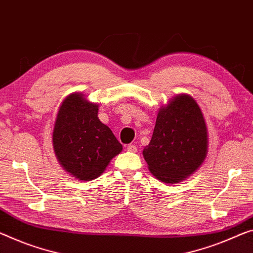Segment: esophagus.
<instances>
[{"instance_id": "obj_1", "label": "esophagus", "mask_w": 253, "mask_h": 253, "mask_svg": "<svg viewBox=\"0 0 253 253\" xmlns=\"http://www.w3.org/2000/svg\"><path fill=\"white\" fill-rule=\"evenodd\" d=\"M126 149L129 151H132V153H134V151H137V146L132 145V143H130V145L126 146Z\"/></svg>"}]
</instances>
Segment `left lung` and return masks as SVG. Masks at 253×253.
I'll return each instance as SVG.
<instances>
[{"label": "left lung", "instance_id": "obj_1", "mask_svg": "<svg viewBox=\"0 0 253 253\" xmlns=\"http://www.w3.org/2000/svg\"><path fill=\"white\" fill-rule=\"evenodd\" d=\"M207 148V126L200 107L192 97L181 95L159 110L142 155L158 180L176 183L203 164Z\"/></svg>", "mask_w": 253, "mask_h": 253}]
</instances>
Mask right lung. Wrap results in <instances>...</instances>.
Here are the masks:
<instances>
[{
  "label": "right lung",
  "mask_w": 253,
  "mask_h": 253,
  "mask_svg": "<svg viewBox=\"0 0 253 253\" xmlns=\"http://www.w3.org/2000/svg\"><path fill=\"white\" fill-rule=\"evenodd\" d=\"M98 105L80 94L62 103L53 131V147L63 169L79 180L98 177L111 159L122 151L113 132L99 121Z\"/></svg>",
  "instance_id": "right-lung-1"
}]
</instances>
